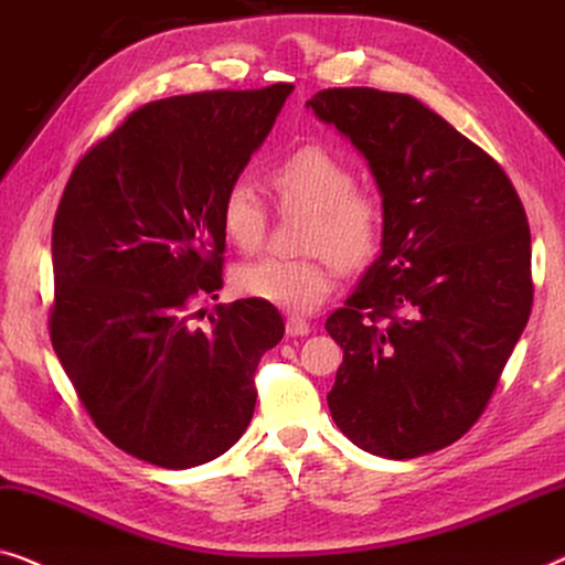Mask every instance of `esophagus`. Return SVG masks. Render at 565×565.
I'll use <instances>...</instances> for the list:
<instances>
[{"mask_svg": "<svg viewBox=\"0 0 565 565\" xmlns=\"http://www.w3.org/2000/svg\"><path fill=\"white\" fill-rule=\"evenodd\" d=\"M309 322L307 320H301V317H289V320H286V335H291V338H301V335H309Z\"/></svg>", "mask_w": 565, "mask_h": 565, "instance_id": "34e87169", "label": "esophagus"}]
</instances>
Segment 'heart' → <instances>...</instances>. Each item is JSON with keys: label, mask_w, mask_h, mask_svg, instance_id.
Segmentation results:
<instances>
[{"label": "heart", "mask_w": 565, "mask_h": 565, "mask_svg": "<svg viewBox=\"0 0 565 565\" xmlns=\"http://www.w3.org/2000/svg\"><path fill=\"white\" fill-rule=\"evenodd\" d=\"M355 181L353 163L317 142L297 148L276 163L274 192L284 206L312 212L305 250L320 253L307 258L248 260L235 271L237 291L286 312L305 315L320 307L335 286L331 255L345 268L369 264L384 233V206L369 189L355 186ZM266 204L256 189L248 181H233L220 202L222 235L235 248L256 250L266 237Z\"/></svg>", "instance_id": "b5f03b06"}]
</instances>
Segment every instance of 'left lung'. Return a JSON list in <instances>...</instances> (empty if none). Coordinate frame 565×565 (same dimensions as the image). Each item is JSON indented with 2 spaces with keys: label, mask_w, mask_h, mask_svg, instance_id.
Listing matches in <instances>:
<instances>
[{
  "label": "left lung",
  "mask_w": 565,
  "mask_h": 565,
  "mask_svg": "<svg viewBox=\"0 0 565 565\" xmlns=\"http://www.w3.org/2000/svg\"><path fill=\"white\" fill-rule=\"evenodd\" d=\"M376 179L381 256L324 322L343 348L328 404L348 440L417 458L471 430L532 309L530 225L494 158L409 94L322 89Z\"/></svg>",
  "instance_id": "8db88e82"
}]
</instances>
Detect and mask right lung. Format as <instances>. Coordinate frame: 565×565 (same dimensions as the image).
<instances>
[{"mask_svg":"<svg viewBox=\"0 0 565 565\" xmlns=\"http://www.w3.org/2000/svg\"><path fill=\"white\" fill-rule=\"evenodd\" d=\"M291 84L140 107L76 163L53 222L51 343L105 438L161 468L241 440L256 369L284 338L260 299L217 305L220 202L271 132Z\"/></svg>","mask_w":565,"mask_h":565,"instance_id":"1","label":"right lung"}]
</instances>
